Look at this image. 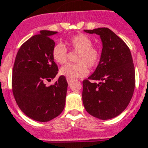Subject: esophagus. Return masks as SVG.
<instances>
[{
  "label": "esophagus",
  "instance_id": "1",
  "mask_svg": "<svg viewBox=\"0 0 148 148\" xmlns=\"http://www.w3.org/2000/svg\"><path fill=\"white\" fill-rule=\"evenodd\" d=\"M66 81H67V82H68V84H70V83L72 82V79H69V78H66Z\"/></svg>",
  "mask_w": 148,
  "mask_h": 148
}]
</instances>
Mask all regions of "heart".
Returning a JSON list of instances; mask_svg holds the SVG:
<instances>
[{"label": "heart", "instance_id": "b5f03b06", "mask_svg": "<svg viewBox=\"0 0 148 148\" xmlns=\"http://www.w3.org/2000/svg\"><path fill=\"white\" fill-rule=\"evenodd\" d=\"M93 42L88 36L83 34H77L65 42V46L71 51L77 52L75 56L77 63H68L62 66L60 74L69 79L85 77L88 74V68H94L100 60V52L92 46ZM52 59L56 63L63 64L67 60V51L62 44L56 45L52 50Z\"/></svg>", "mask_w": 148, "mask_h": 148}]
</instances>
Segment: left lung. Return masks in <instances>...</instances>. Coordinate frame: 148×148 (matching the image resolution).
<instances>
[{
    "mask_svg": "<svg viewBox=\"0 0 148 148\" xmlns=\"http://www.w3.org/2000/svg\"><path fill=\"white\" fill-rule=\"evenodd\" d=\"M85 31L99 35L103 49L96 71L83 81V104L95 118L113 119L127 108L133 95L136 81L132 55L126 44L108 28Z\"/></svg>",
    "mask_w": 148,
    "mask_h": 148,
    "instance_id": "1",
    "label": "left lung"
}]
</instances>
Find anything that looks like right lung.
I'll return each mask as SVG.
<instances>
[{
    "label": "right lung",
    "mask_w": 148,
    "mask_h": 148,
    "mask_svg": "<svg viewBox=\"0 0 148 148\" xmlns=\"http://www.w3.org/2000/svg\"><path fill=\"white\" fill-rule=\"evenodd\" d=\"M56 31L40 30L24 42L18 49L12 70V86L18 108L35 121H49L63 112L67 82L61 75L53 85L47 86L58 73L52 56Z\"/></svg>",
    "instance_id": "add662e5"
}]
</instances>
